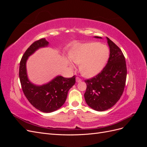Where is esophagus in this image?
Segmentation results:
<instances>
[{
	"instance_id": "esophagus-1",
	"label": "esophagus",
	"mask_w": 147,
	"mask_h": 147,
	"mask_svg": "<svg viewBox=\"0 0 147 147\" xmlns=\"http://www.w3.org/2000/svg\"><path fill=\"white\" fill-rule=\"evenodd\" d=\"M82 81V79L79 77H76V82H80Z\"/></svg>"
}]
</instances>
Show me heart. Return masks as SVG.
<instances>
[{"mask_svg": "<svg viewBox=\"0 0 147 147\" xmlns=\"http://www.w3.org/2000/svg\"><path fill=\"white\" fill-rule=\"evenodd\" d=\"M70 57L79 64L80 71L84 77L91 78L104 67L109 57V49L98 42L78 44L72 49Z\"/></svg>", "mask_w": 147, "mask_h": 147, "instance_id": "obj_1", "label": "heart"}]
</instances>
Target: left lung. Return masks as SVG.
<instances>
[{"mask_svg": "<svg viewBox=\"0 0 147 147\" xmlns=\"http://www.w3.org/2000/svg\"><path fill=\"white\" fill-rule=\"evenodd\" d=\"M96 38H100L96 37ZM110 56L105 67L95 77L84 80L86 104L96 111L110 109L119 100L125 87L127 68L125 57L120 48L107 37Z\"/></svg>", "mask_w": 147, "mask_h": 147, "instance_id": "obj_1", "label": "left lung"}]
</instances>
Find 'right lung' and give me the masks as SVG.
Instances as JSON below:
<instances>
[{
	"label": "right lung",
	"mask_w": 147,
	"mask_h": 147,
	"mask_svg": "<svg viewBox=\"0 0 147 147\" xmlns=\"http://www.w3.org/2000/svg\"><path fill=\"white\" fill-rule=\"evenodd\" d=\"M45 38L35 41L24 53L20 61L19 77L25 96L35 109L44 113H51L59 109L66 100L69 90L75 83V76L64 78L57 76L42 86L31 83L28 78L26 64L28 57L39 48L48 45Z\"/></svg>",
	"instance_id": "obj_1"
}]
</instances>
